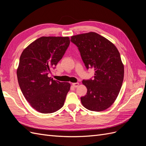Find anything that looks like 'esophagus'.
<instances>
[{"mask_svg":"<svg viewBox=\"0 0 146 146\" xmlns=\"http://www.w3.org/2000/svg\"><path fill=\"white\" fill-rule=\"evenodd\" d=\"M79 85V83H72V86L74 87V88H77Z\"/></svg>","mask_w":146,"mask_h":146,"instance_id":"esophagus-1","label":"esophagus"}]
</instances>
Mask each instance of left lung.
Wrapping results in <instances>:
<instances>
[{
	"label": "left lung",
	"instance_id": "1",
	"mask_svg": "<svg viewBox=\"0 0 146 146\" xmlns=\"http://www.w3.org/2000/svg\"><path fill=\"white\" fill-rule=\"evenodd\" d=\"M70 41L78 47L86 69L94 68V79L83 80L86 94L81 97L83 106L94 111H102L114 102L121 90L124 68L116 47L95 32L71 36Z\"/></svg>",
	"mask_w": 146,
	"mask_h": 146
}]
</instances>
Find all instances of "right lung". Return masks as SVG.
<instances>
[{
	"label": "right lung",
	"instance_id": "add662e5",
	"mask_svg": "<svg viewBox=\"0 0 146 146\" xmlns=\"http://www.w3.org/2000/svg\"><path fill=\"white\" fill-rule=\"evenodd\" d=\"M69 38L42 36L23 50L17 69L22 92L30 105L41 113H52L63 107L70 85L54 80L47 75L62 58Z\"/></svg>",
	"mask_w": 146,
	"mask_h": 146
}]
</instances>
